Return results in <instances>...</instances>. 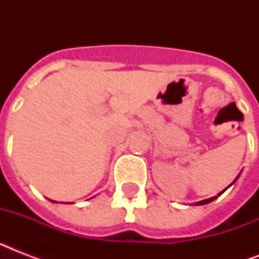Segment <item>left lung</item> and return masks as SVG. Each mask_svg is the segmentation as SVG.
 <instances>
[{"label": "left lung", "instance_id": "left-lung-1", "mask_svg": "<svg viewBox=\"0 0 259 259\" xmlns=\"http://www.w3.org/2000/svg\"><path fill=\"white\" fill-rule=\"evenodd\" d=\"M238 177H239V175H238V176H237V179H235V180H234V181H233V183H231V184H230V185H229V187H231V185H233V184H234V183H235V181H237V180H238ZM229 187H227V188H229ZM227 188H226V189H227ZM226 189H223V191H222V192H219V193H218V196H221L222 193L225 192ZM215 199H217V196H212V197H209V199H205V200L197 201V203H195V205H203V204H208V203H211V201H212V200H215Z\"/></svg>", "mask_w": 259, "mask_h": 259}]
</instances>
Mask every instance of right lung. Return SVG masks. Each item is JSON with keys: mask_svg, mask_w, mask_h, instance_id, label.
Segmentation results:
<instances>
[{"mask_svg": "<svg viewBox=\"0 0 259 259\" xmlns=\"http://www.w3.org/2000/svg\"><path fill=\"white\" fill-rule=\"evenodd\" d=\"M52 201H54V200H52ZM54 203H56V201H54Z\"/></svg>", "mask_w": 259, "mask_h": 259, "instance_id": "right-lung-1", "label": "right lung"}]
</instances>
